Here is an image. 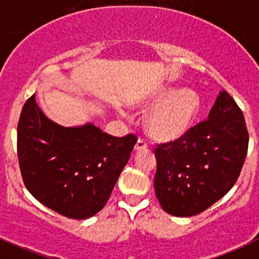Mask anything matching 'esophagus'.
Listing matches in <instances>:
<instances>
[{
  "label": "esophagus",
  "instance_id": "34e87169",
  "mask_svg": "<svg viewBox=\"0 0 259 259\" xmlns=\"http://www.w3.org/2000/svg\"><path fill=\"white\" fill-rule=\"evenodd\" d=\"M148 148V142L145 139H143V138H139L137 142V144H135V150H142V149H147Z\"/></svg>",
  "mask_w": 259,
  "mask_h": 259
}]
</instances>
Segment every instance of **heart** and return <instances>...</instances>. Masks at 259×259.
I'll list each match as a JSON object with an SVG mask.
<instances>
[{"label": "heart", "instance_id": "1", "mask_svg": "<svg viewBox=\"0 0 259 259\" xmlns=\"http://www.w3.org/2000/svg\"><path fill=\"white\" fill-rule=\"evenodd\" d=\"M150 102L159 105L148 117V127L160 140H175L185 135L200 111V97L192 90L163 89Z\"/></svg>", "mask_w": 259, "mask_h": 259}]
</instances>
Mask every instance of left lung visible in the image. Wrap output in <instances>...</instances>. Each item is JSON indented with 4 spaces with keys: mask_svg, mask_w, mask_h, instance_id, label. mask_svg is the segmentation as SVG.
<instances>
[{
    "mask_svg": "<svg viewBox=\"0 0 259 259\" xmlns=\"http://www.w3.org/2000/svg\"><path fill=\"white\" fill-rule=\"evenodd\" d=\"M248 142L242 110L227 91L220 92L206 120L155 148L154 190L162 209L187 218L219 201L239 177Z\"/></svg>",
    "mask_w": 259,
    "mask_h": 259,
    "instance_id": "8db88e82",
    "label": "left lung"
}]
</instances>
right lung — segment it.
Listing matches in <instances>:
<instances>
[{"label": "right lung", "instance_id": "obj_1", "mask_svg": "<svg viewBox=\"0 0 259 259\" xmlns=\"http://www.w3.org/2000/svg\"><path fill=\"white\" fill-rule=\"evenodd\" d=\"M137 135L106 134L92 124L64 127L26 100L17 124V157L32 196L63 217L83 220L106 205Z\"/></svg>", "mask_w": 259, "mask_h": 259}]
</instances>
